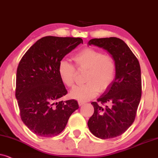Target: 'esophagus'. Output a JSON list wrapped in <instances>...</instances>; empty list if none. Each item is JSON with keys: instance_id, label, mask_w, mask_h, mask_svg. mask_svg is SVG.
<instances>
[{"instance_id": "obj_1", "label": "esophagus", "mask_w": 158, "mask_h": 158, "mask_svg": "<svg viewBox=\"0 0 158 158\" xmlns=\"http://www.w3.org/2000/svg\"><path fill=\"white\" fill-rule=\"evenodd\" d=\"M78 104H79V106H83V105H85V102H83V101L79 100V101H78Z\"/></svg>"}]
</instances>
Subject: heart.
Here are the masks:
<instances>
[{
	"mask_svg": "<svg viewBox=\"0 0 158 158\" xmlns=\"http://www.w3.org/2000/svg\"><path fill=\"white\" fill-rule=\"evenodd\" d=\"M79 70H87L85 75L87 84L75 87L70 92L72 98L87 101L94 98L100 92L110 89L116 74V62L110 55L104 54L101 50L86 48L73 56ZM58 75L64 85L72 87L74 85L77 69L67 60H60L58 65Z\"/></svg>",
	"mask_w": 158,
	"mask_h": 158,
	"instance_id": "1",
	"label": "heart"
}]
</instances>
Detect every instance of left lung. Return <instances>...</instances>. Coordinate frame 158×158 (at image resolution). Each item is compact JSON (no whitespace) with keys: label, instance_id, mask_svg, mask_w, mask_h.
I'll use <instances>...</instances> for the list:
<instances>
[{"label":"left lung","instance_id":"8db88e82","mask_svg":"<svg viewBox=\"0 0 158 158\" xmlns=\"http://www.w3.org/2000/svg\"><path fill=\"white\" fill-rule=\"evenodd\" d=\"M106 50L116 62V74L110 89L91 104L94 113L88 127L97 137L106 139L123 134L135 119L142 96V78L139 60L127 44L117 37L90 40Z\"/></svg>","mask_w":158,"mask_h":158}]
</instances>
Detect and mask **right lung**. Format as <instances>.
<instances>
[{
    "mask_svg": "<svg viewBox=\"0 0 158 158\" xmlns=\"http://www.w3.org/2000/svg\"><path fill=\"white\" fill-rule=\"evenodd\" d=\"M81 43L80 37H44L21 59L16 71V98L21 118L34 134L44 137L58 135L79 108L77 100H59L67 90L58 69L64 56Z\"/></svg>",
    "mask_w": 158,
    "mask_h": 158,
    "instance_id": "obj_1",
    "label": "right lung"
}]
</instances>
